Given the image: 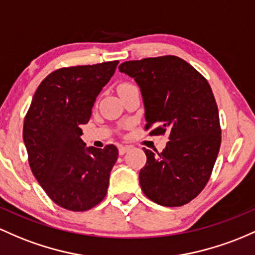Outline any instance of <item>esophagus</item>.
<instances>
[{"mask_svg":"<svg viewBox=\"0 0 255 255\" xmlns=\"http://www.w3.org/2000/svg\"><path fill=\"white\" fill-rule=\"evenodd\" d=\"M130 149V146H128V145H125V146H120L119 147V152H120V155H125L126 152H127L128 150Z\"/></svg>","mask_w":255,"mask_h":255,"instance_id":"34e87169","label":"esophagus"}]
</instances>
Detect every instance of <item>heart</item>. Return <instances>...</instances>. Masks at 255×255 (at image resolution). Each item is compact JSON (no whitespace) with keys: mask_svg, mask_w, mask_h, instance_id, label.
<instances>
[{"mask_svg":"<svg viewBox=\"0 0 255 255\" xmlns=\"http://www.w3.org/2000/svg\"><path fill=\"white\" fill-rule=\"evenodd\" d=\"M132 86H133L132 83H128V82L121 83V85L119 86V91H121V89H125V88H128V87H132Z\"/></svg>","mask_w":255,"mask_h":255,"instance_id":"1","label":"heart"}]
</instances>
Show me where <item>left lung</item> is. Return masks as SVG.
Segmentation results:
<instances>
[{
	"mask_svg": "<svg viewBox=\"0 0 255 255\" xmlns=\"http://www.w3.org/2000/svg\"><path fill=\"white\" fill-rule=\"evenodd\" d=\"M120 71L140 87L145 130L168 135L162 152L146 153L139 183L161 206L189 203L205 189L222 144L219 113L208 81L175 55L125 61Z\"/></svg>",
	"mask_w": 255,
	"mask_h": 255,
	"instance_id": "obj_1",
	"label": "left lung"
}]
</instances>
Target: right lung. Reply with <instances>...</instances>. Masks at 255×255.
Returning <instances> with one entry per match:
<instances>
[{"label":"right lung","instance_id":"add662e5","mask_svg":"<svg viewBox=\"0 0 255 255\" xmlns=\"http://www.w3.org/2000/svg\"><path fill=\"white\" fill-rule=\"evenodd\" d=\"M117 65L115 60L50 72L25 115L23 139L32 174L50 200L68 211H88L108 192L119 150L114 144L87 149L80 135Z\"/></svg>","mask_w":255,"mask_h":255}]
</instances>
